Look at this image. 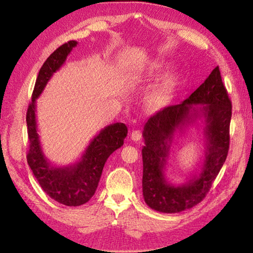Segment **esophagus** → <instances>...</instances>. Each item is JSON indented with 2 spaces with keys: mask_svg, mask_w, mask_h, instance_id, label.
<instances>
[{
  "mask_svg": "<svg viewBox=\"0 0 253 253\" xmlns=\"http://www.w3.org/2000/svg\"><path fill=\"white\" fill-rule=\"evenodd\" d=\"M130 138L134 142H138V140L142 139V131L140 130H132L130 134Z\"/></svg>",
  "mask_w": 253,
  "mask_h": 253,
  "instance_id": "1",
  "label": "esophagus"
}]
</instances>
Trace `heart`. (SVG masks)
I'll use <instances>...</instances> for the list:
<instances>
[{
  "label": "heart",
  "instance_id": "1",
  "mask_svg": "<svg viewBox=\"0 0 253 253\" xmlns=\"http://www.w3.org/2000/svg\"><path fill=\"white\" fill-rule=\"evenodd\" d=\"M163 67H164L163 66V63H160V62L153 63L151 66V72H153V74H155V72H160L163 69ZM173 81H174V78L172 76L166 77V78L163 80V83L160 84V87H158L156 89V91L153 92V95L151 96L152 104H156V102L161 99V97L164 95L165 92H168L169 90L173 84Z\"/></svg>",
  "mask_w": 253,
  "mask_h": 253
}]
</instances>
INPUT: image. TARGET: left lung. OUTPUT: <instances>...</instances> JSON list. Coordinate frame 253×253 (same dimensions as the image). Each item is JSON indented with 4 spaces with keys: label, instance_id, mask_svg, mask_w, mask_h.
Instances as JSON below:
<instances>
[{
    "label": "left lung",
    "instance_id": "left-lung-1",
    "mask_svg": "<svg viewBox=\"0 0 253 253\" xmlns=\"http://www.w3.org/2000/svg\"><path fill=\"white\" fill-rule=\"evenodd\" d=\"M232 104L215 67L204 83L178 105L165 107L144 126L143 195L149 208L163 213H178L193 208L207 195L229 152ZM198 119L205 123L206 154L199 175L182 186L166 179L170 144L176 130L182 131Z\"/></svg>",
    "mask_w": 253,
    "mask_h": 253
}]
</instances>
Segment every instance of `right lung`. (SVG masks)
Returning a JSON list of instances; mask_svg holds the SVG:
<instances>
[{
    "label": "right lung",
    "mask_w": 253,
    "mask_h": 253,
    "mask_svg": "<svg viewBox=\"0 0 253 253\" xmlns=\"http://www.w3.org/2000/svg\"><path fill=\"white\" fill-rule=\"evenodd\" d=\"M78 44L69 41L50 54L41 67L27 113L30 148L28 164L46 195L67 207H79L87 203L97 190L105 163L111 154L124 145L127 136L125 124L116 123L105 127L93 137L79 162L74 165H51L42 151L36 119V101L55 71L65 63L71 50Z\"/></svg>",
    "instance_id": "1"
}]
</instances>
